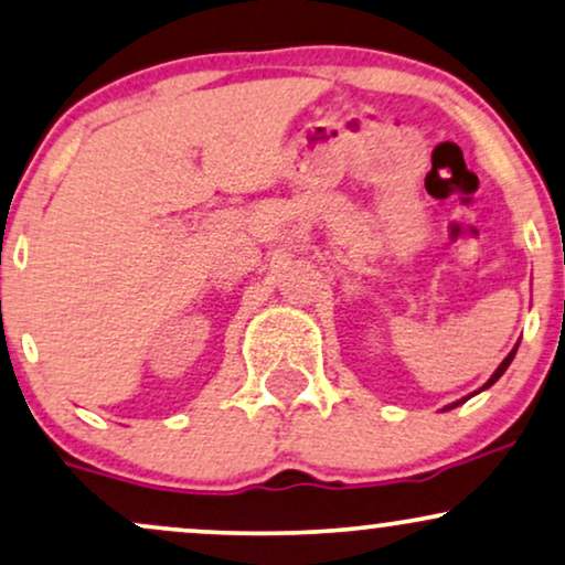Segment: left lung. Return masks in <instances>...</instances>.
<instances>
[{
	"label": "left lung",
	"mask_w": 565,
	"mask_h": 565,
	"mask_svg": "<svg viewBox=\"0 0 565 565\" xmlns=\"http://www.w3.org/2000/svg\"><path fill=\"white\" fill-rule=\"evenodd\" d=\"M515 350H519V344H515V348H513L511 352H508V358H505V360H502V363L498 365V371H494V373H492V376H489V382H487L484 386H481V390H479V392H484V390H489V386H492L494 382H498V379L502 376V373H505V371H508V365H511V363H513V358H515ZM479 392H473V394H479ZM466 399H468V397H463V399H458V403H452V405H447V407H445V411H450V407H458L460 403H466Z\"/></svg>",
	"instance_id": "obj_1"
}]
</instances>
